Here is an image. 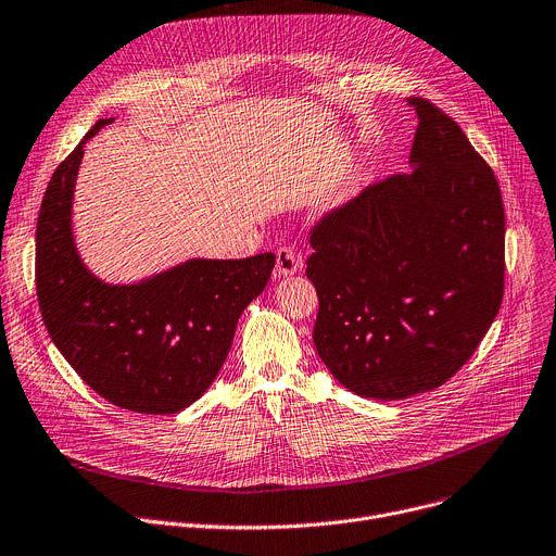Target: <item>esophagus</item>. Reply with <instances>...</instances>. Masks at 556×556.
Masks as SVG:
<instances>
[{"instance_id": "1", "label": "esophagus", "mask_w": 556, "mask_h": 556, "mask_svg": "<svg viewBox=\"0 0 556 556\" xmlns=\"http://www.w3.org/2000/svg\"><path fill=\"white\" fill-rule=\"evenodd\" d=\"M302 270V256L294 252L292 248L283 245L277 250V266H275V277H290L298 275Z\"/></svg>"}]
</instances>
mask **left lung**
I'll return each mask as SVG.
<instances>
[{
    "mask_svg": "<svg viewBox=\"0 0 556 556\" xmlns=\"http://www.w3.org/2000/svg\"><path fill=\"white\" fill-rule=\"evenodd\" d=\"M412 174L374 182L311 230L315 349L362 397L445 384L492 326L505 283L498 180L463 129L425 98Z\"/></svg>",
    "mask_w": 556,
    "mask_h": 556,
    "instance_id": "left-lung-1",
    "label": "left lung"
}]
</instances>
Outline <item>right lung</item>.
Segmentation results:
<instances>
[{
  "instance_id": "1",
  "label": "right lung",
  "mask_w": 556,
  "mask_h": 556,
  "mask_svg": "<svg viewBox=\"0 0 556 556\" xmlns=\"http://www.w3.org/2000/svg\"><path fill=\"white\" fill-rule=\"evenodd\" d=\"M53 172L35 232V288L49 336L98 395L136 414H176L224 366L241 313L264 292L275 254L190 258L138 283H104L80 258L71 205L85 144Z\"/></svg>"
}]
</instances>
